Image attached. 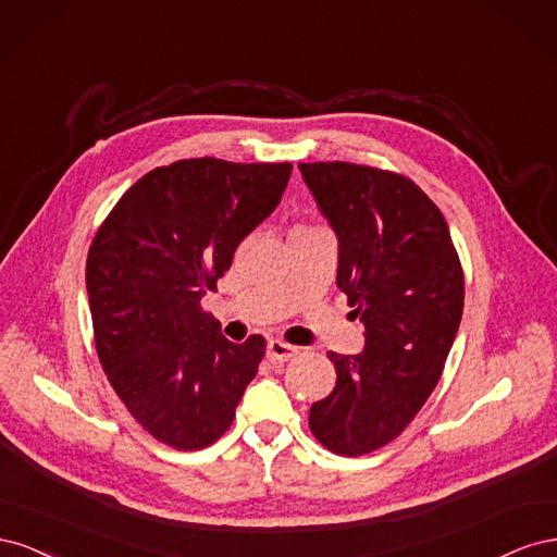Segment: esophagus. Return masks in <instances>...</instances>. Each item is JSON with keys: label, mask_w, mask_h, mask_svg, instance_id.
Wrapping results in <instances>:
<instances>
[{"label": "esophagus", "mask_w": 557, "mask_h": 557, "mask_svg": "<svg viewBox=\"0 0 557 557\" xmlns=\"http://www.w3.org/2000/svg\"><path fill=\"white\" fill-rule=\"evenodd\" d=\"M295 356H297V348L290 346V344L278 342V339L267 344V358H269V362H274V364L276 362H288Z\"/></svg>", "instance_id": "1"}]
</instances>
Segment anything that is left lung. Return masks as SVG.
I'll return each instance as SVG.
<instances>
[{
    "label": "left lung",
    "mask_w": 557,
    "mask_h": 557,
    "mask_svg": "<svg viewBox=\"0 0 557 557\" xmlns=\"http://www.w3.org/2000/svg\"><path fill=\"white\" fill-rule=\"evenodd\" d=\"M339 239L336 288L364 325L360 356L327 352L334 391L309 428L336 455L391 444L428 401L460 327L465 274L446 218L418 185L350 162H301Z\"/></svg>",
    "instance_id": "1"
}]
</instances>
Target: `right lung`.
<instances>
[{
	"label": "right lung",
	"mask_w": 557,
	"mask_h": 557,
	"mask_svg": "<svg viewBox=\"0 0 557 557\" xmlns=\"http://www.w3.org/2000/svg\"><path fill=\"white\" fill-rule=\"evenodd\" d=\"M290 162L178 160L117 199L88 250L95 346L134 420L176 450L221 440L264 339L232 344L201 309L234 250L272 213Z\"/></svg>",
	"instance_id": "right-lung-1"
}]
</instances>
